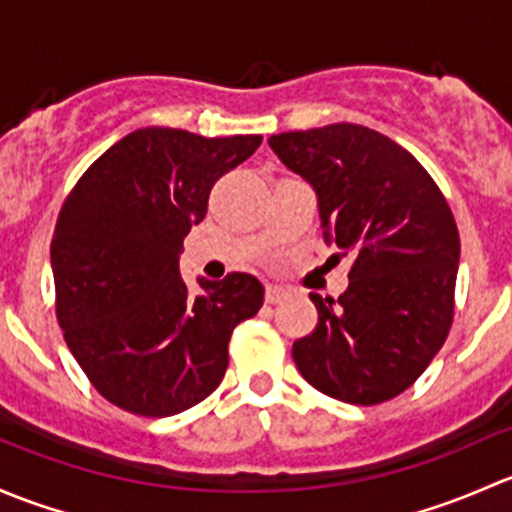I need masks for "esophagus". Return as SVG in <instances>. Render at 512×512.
<instances>
[{
  "mask_svg": "<svg viewBox=\"0 0 512 512\" xmlns=\"http://www.w3.org/2000/svg\"><path fill=\"white\" fill-rule=\"evenodd\" d=\"M286 298H288L286 288H281V286H266V303L276 305V303H281V300H286Z\"/></svg>",
  "mask_w": 512,
  "mask_h": 512,
  "instance_id": "34e87169",
  "label": "esophagus"
}]
</instances>
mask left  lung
<instances>
[{
  "mask_svg": "<svg viewBox=\"0 0 512 512\" xmlns=\"http://www.w3.org/2000/svg\"><path fill=\"white\" fill-rule=\"evenodd\" d=\"M318 194L325 239L352 254L340 298L310 293L318 325L293 342L305 382L370 407L399 397L449 337L461 241L439 184L412 152L365 125L268 140Z\"/></svg>",
  "mask_w": 512,
  "mask_h": 512,
  "instance_id": "8db88e82",
  "label": "left lung"
}]
</instances>
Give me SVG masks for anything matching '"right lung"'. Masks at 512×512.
Returning a JSON list of instances; mask_svg holds the SVG:
<instances>
[{"mask_svg":"<svg viewBox=\"0 0 512 512\" xmlns=\"http://www.w3.org/2000/svg\"><path fill=\"white\" fill-rule=\"evenodd\" d=\"M261 140L142 128L105 150L68 192L51 241L56 320L115 407L172 416L224 379L231 333L258 313L263 286L251 273H229L202 278L194 295L179 254L217 179Z\"/></svg>","mask_w":512,"mask_h":512,"instance_id":"1","label":"right lung"}]
</instances>
